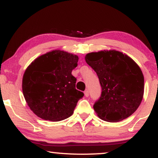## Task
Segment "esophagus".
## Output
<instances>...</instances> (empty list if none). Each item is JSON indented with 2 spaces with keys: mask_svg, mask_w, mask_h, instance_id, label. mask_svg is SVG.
Listing matches in <instances>:
<instances>
[{
  "mask_svg": "<svg viewBox=\"0 0 158 158\" xmlns=\"http://www.w3.org/2000/svg\"><path fill=\"white\" fill-rule=\"evenodd\" d=\"M84 95H85V97H88L89 96V90H85L84 91Z\"/></svg>",
  "mask_w": 158,
  "mask_h": 158,
  "instance_id": "34e87169",
  "label": "esophagus"
}]
</instances>
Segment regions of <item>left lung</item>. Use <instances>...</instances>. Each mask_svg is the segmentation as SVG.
<instances>
[{"instance_id":"left-lung-1","label":"left lung","mask_w":158,"mask_h":158,"mask_svg":"<svg viewBox=\"0 0 158 158\" xmlns=\"http://www.w3.org/2000/svg\"><path fill=\"white\" fill-rule=\"evenodd\" d=\"M85 60L97 73L102 87L93 106L99 117L115 123L132 115L144 94V77L137 64L117 51L89 53Z\"/></svg>"}]
</instances>
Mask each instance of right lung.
I'll use <instances>...</instances> for the list:
<instances>
[{
	"mask_svg": "<svg viewBox=\"0 0 158 158\" xmlns=\"http://www.w3.org/2000/svg\"><path fill=\"white\" fill-rule=\"evenodd\" d=\"M78 59L76 55L55 50L37 58L26 69L23 94L40 118L58 122L72 116L84 95L76 89L77 78L72 74Z\"/></svg>",
	"mask_w": 158,
	"mask_h": 158,
	"instance_id": "right-lung-1",
	"label": "right lung"
}]
</instances>
